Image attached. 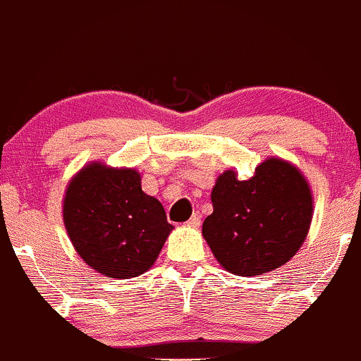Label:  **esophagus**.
Returning a JSON list of instances; mask_svg holds the SVG:
<instances>
[{"instance_id":"obj_1","label":"esophagus","mask_w":361,"mask_h":361,"mask_svg":"<svg viewBox=\"0 0 361 361\" xmlns=\"http://www.w3.org/2000/svg\"><path fill=\"white\" fill-rule=\"evenodd\" d=\"M201 212H194L192 217L188 221V226H190V228H199L201 226Z\"/></svg>"}]
</instances>
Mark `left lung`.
Wrapping results in <instances>:
<instances>
[{
	"label": "left lung",
	"instance_id": "obj_1",
	"mask_svg": "<svg viewBox=\"0 0 361 361\" xmlns=\"http://www.w3.org/2000/svg\"><path fill=\"white\" fill-rule=\"evenodd\" d=\"M202 235L219 264L235 276H257L286 264L308 235L313 195L300 169L271 157L255 176L217 177Z\"/></svg>",
	"mask_w": 361,
	"mask_h": 361
}]
</instances>
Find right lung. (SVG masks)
<instances>
[{
	"label": "right lung",
	"mask_w": 361,
	"mask_h": 361,
	"mask_svg": "<svg viewBox=\"0 0 361 361\" xmlns=\"http://www.w3.org/2000/svg\"><path fill=\"white\" fill-rule=\"evenodd\" d=\"M135 169L88 164L70 180L63 222L78 256L100 274L128 279L152 268L173 226L142 190Z\"/></svg>",
	"instance_id": "obj_1"
}]
</instances>
